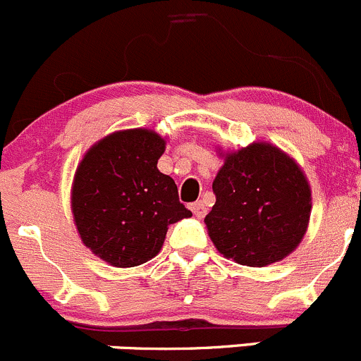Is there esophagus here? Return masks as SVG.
<instances>
[{
  "label": "esophagus",
  "instance_id": "34e87169",
  "mask_svg": "<svg viewBox=\"0 0 361 361\" xmlns=\"http://www.w3.org/2000/svg\"><path fill=\"white\" fill-rule=\"evenodd\" d=\"M190 209H192V213L195 214V216L197 218H202L204 214L207 213V207H206V204H204L202 201H197V202H194L190 206Z\"/></svg>",
  "mask_w": 361,
  "mask_h": 361
}]
</instances>
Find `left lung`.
<instances>
[{
    "label": "left lung",
    "mask_w": 361,
    "mask_h": 361,
    "mask_svg": "<svg viewBox=\"0 0 361 361\" xmlns=\"http://www.w3.org/2000/svg\"><path fill=\"white\" fill-rule=\"evenodd\" d=\"M206 221L224 257L248 267L283 260L307 231L311 188L293 159L269 143L228 154L213 181Z\"/></svg>",
    "instance_id": "8db88e82"
}]
</instances>
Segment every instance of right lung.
<instances>
[{"instance_id":"1","label":"right lung","mask_w":361,"mask_h":361,"mask_svg":"<svg viewBox=\"0 0 361 361\" xmlns=\"http://www.w3.org/2000/svg\"><path fill=\"white\" fill-rule=\"evenodd\" d=\"M166 141L147 129L113 133L85 154L71 206L83 245L115 267H136L162 248L167 227L192 216L174 180L157 169Z\"/></svg>"}]
</instances>
